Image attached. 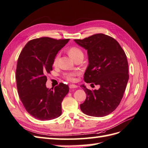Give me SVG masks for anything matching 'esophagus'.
Returning a JSON list of instances; mask_svg holds the SVG:
<instances>
[{
  "instance_id": "esophagus-1",
  "label": "esophagus",
  "mask_w": 148,
  "mask_h": 148,
  "mask_svg": "<svg viewBox=\"0 0 148 148\" xmlns=\"http://www.w3.org/2000/svg\"><path fill=\"white\" fill-rule=\"evenodd\" d=\"M69 87H70V88H71V89H73V88H77L78 87V86H77V85H76V84H71L69 85Z\"/></svg>"
}]
</instances>
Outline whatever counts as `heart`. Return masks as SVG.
Masks as SVG:
<instances>
[{"instance_id": "obj_1", "label": "heart", "mask_w": 148, "mask_h": 148, "mask_svg": "<svg viewBox=\"0 0 148 148\" xmlns=\"http://www.w3.org/2000/svg\"><path fill=\"white\" fill-rule=\"evenodd\" d=\"M68 52L69 53V55L75 60L77 59V57L83 56V51L81 49L77 46H72L70 47L68 50ZM59 59H60V53H57V54L56 56V57H54V59H53V65L54 66H57L58 64H59ZM79 74V71L77 70L71 71H69V72L64 73L63 74V77L64 78L66 79L67 81L73 82L76 81L75 77H77V76H78Z\"/></svg>"}]
</instances>
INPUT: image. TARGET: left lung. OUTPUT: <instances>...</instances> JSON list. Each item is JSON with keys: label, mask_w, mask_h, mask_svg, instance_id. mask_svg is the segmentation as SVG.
Listing matches in <instances>:
<instances>
[{"label": "left lung", "mask_w": 148, "mask_h": 148, "mask_svg": "<svg viewBox=\"0 0 148 148\" xmlns=\"http://www.w3.org/2000/svg\"><path fill=\"white\" fill-rule=\"evenodd\" d=\"M74 41L88 51L89 65L84 81L100 86L97 90H91L82 85L86 98L80 109L92 117L109 115L118 107L126 89L129 78L127 56L115 39L102 33Z\"/></svg>", "instance_id": "8db88e82"}]
</instances>
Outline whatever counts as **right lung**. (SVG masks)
I'll return each instance as SVG.
<instances>
[{"mask_svg": "<svg viewBox=\"0 0 148 148\" xmlns=\"http://www.w3.org/2000/svg\"><path fill=\"white\" fill-rule=\"evenodd\" d=\"M69 40L48 37L34 39L20 52L16 70L17 90L26 110L35 119L52 120L62 114V102L69 87L60 83L54 89L46 88V75L52 70L57 52Z\"/></svg>", "mask_w": 148, "mask_h": 148, "instance_id": "right-lung-1", "label": "right lung"}]
</instances>
